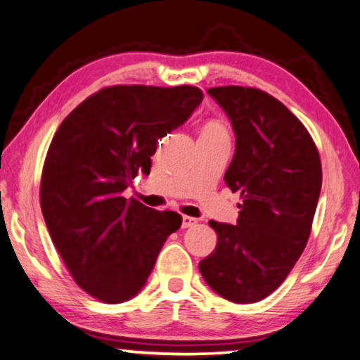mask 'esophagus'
Here are the masks:
<instances>
[{
    "label": "esophagus",
    "instance_id": "obj_1",
    "mask_svg": "<svg viewBox=\"0 0 360 360\" xmlns=\"http://www.w3.org/2000/svg\"><path fill=\"white\" fill-rule=\"evenodd\" d=\"M198 221L195 217H190V216H184V219H181V227L184 229H188V227H193L195 226Z\"/></svg>",
    "mask_w": 360,
    "mask_h": 360
}]
</instances>
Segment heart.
<instances>
[{
	"mask_svg": "<svg viewBox=\"0 0 360 360\" xmlns=\"http://www.w3.org/2000/svg\"><path fill=\"white\" fill-rule=\"evenodd\" d=\"M201 131H211V133H226V128H224L222 123L214 122V120H211V122L205 123V127H202Z\"/></svg>",
	"mask_w": 360,
	"mask_h": 360,
	"instance_id": "1",
	"label": "heart"
}]
</instances>
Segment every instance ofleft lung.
Segmentation results:
<instances>
[{
  "label": "left lung",
  "instance_id": "1",
  "mask_svg": "<svg viewBox=\"0 0 360 360\" xmlns=\"http://www.w3.org/2000/svg\"><path fill=\"white\" fill-rule=\"evenodd\" d=\"M207 92L236 131V154L224 180L240 191L242 205L236 226L210 221L217 243L200 271L224 299L252 304L284 283L309 242L321 160L304 123L268 92L242 86Z\"/></svg>",
  "mask_w": 360,
  "mask_h": 360
}]
</instances>
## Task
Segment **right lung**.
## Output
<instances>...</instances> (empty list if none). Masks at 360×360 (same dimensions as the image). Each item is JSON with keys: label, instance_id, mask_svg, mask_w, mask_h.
Listing matches in <instances>:
<instances>
[{"label": "right lung", "instance_id": "obj_1", "mask_svg": "<svg viewBox=\"0 0 360 360\" xmlns=\"http://www.w3.org/2000/svg\"><path fill=\"white\" fill-rule=\"evenodd\" d=\"M201 101L195 86H108L56 129L41 169V214L71 278L94 299L120 304L136 295L180 229L179 212L122 193L138 172L149 174L158 139Z\"/></svg>", "mask_w": 360, "mask_h": 360}]
</instances>
